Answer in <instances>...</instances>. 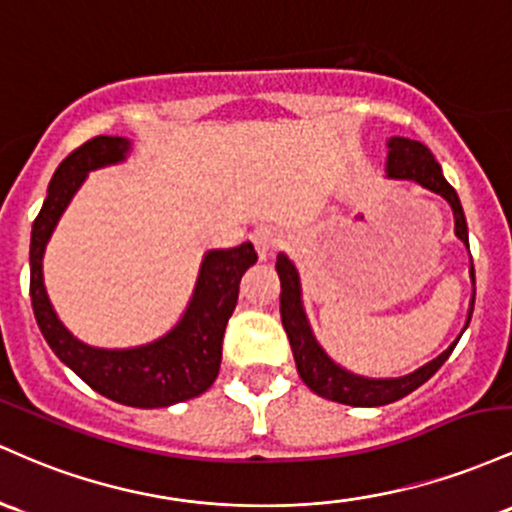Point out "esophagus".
Instances as JSON below:
<instances>
[{
  "mask_svg": "<svg viewBox=\"0 0 512 512\" xmlns=\"http://www.w3.org/2000/svg\"><path fill=\"white\" fill-rule=\"evenodd\" d=\"M251 241H254L258 258L263 261V258H268L275 249H280V246H283V234L273 227H258V229H254V234H251Z\"/></svg>",
  "mask_w": 512,
  "mask_h": 512,
  "instance_id": "34e87169",
  "label": "esophagus"
}]
</instances>
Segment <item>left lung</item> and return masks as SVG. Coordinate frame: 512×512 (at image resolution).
Instances as JSON below:
<instances>
[{
	"instance_id": "1",
	"label": "left lung",
	"mask_w": 512,
	"mask_h": 512,
	"mask_svg": "<svg viewBox=\"0 0 512 512\" xmlns=\"http://www.w3.org/2000/svg\"><path fill=\"white\" fill-rule=\"evenodd\" d=\"M387 176L389 179H406L421 183L428 191L442 195L447 203L452 205L455 212V234L464 244L469 246L467 237V220H464L462 205L455 188L445 181L442 176L440 164L435 162L433 152L426 145L416 140H406V137H392L389 140V157H387ZM275 271L280 278V319H283L285 333L290 338L292 355H295L297 372H300L302 382L312 389L314 394L324 396V399L338 401V404L348 406H384L392 404L396 399H404L406 394H411L413 389L421 387L423 382H428L435 372L440 370L442 363L450 358V353L455 350L457 341L452 343L445 353L438 355L435 360H430L428 365L418 367L416 372L406 377H396V380H367V377L350 375V372L338 367L324 350L319 348V343L314 341L312 329H309L307 317H304L302 300H300V278H297L295 266L287 261V256L280 254L275 261ZM472 278H474V266H472ZM474 302L469 307V319H472ZM467 329V326H464Z\"/></svg>"
}]
</instances>
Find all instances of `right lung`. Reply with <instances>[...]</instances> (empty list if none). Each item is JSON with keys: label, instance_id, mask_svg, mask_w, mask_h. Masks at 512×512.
<instances>
[{"label": "right lung", "instance_id": "right-lung-1", "mask_svg": "<svg viewBox=\"0 0 512 512\" xmlns=\"http://www.w3.org/2000/svg\"><path fill=\"white\" fill-rule=\"evenodd\" d=\"M125 137L99 135L77 147L57 166L31 232V304L40 333L74 375L94 392L135 409H159L203 394L215 382L222 360V338L239 300V280L258 261L254 244L210 251L200 266L198 285L174 331L149 346L101 350L79 343L53 312L43 285V251L67 203L91 169L125 157Z\"/></svg>", "mask_w": 512, "mask_h": 512}]
</instances>
